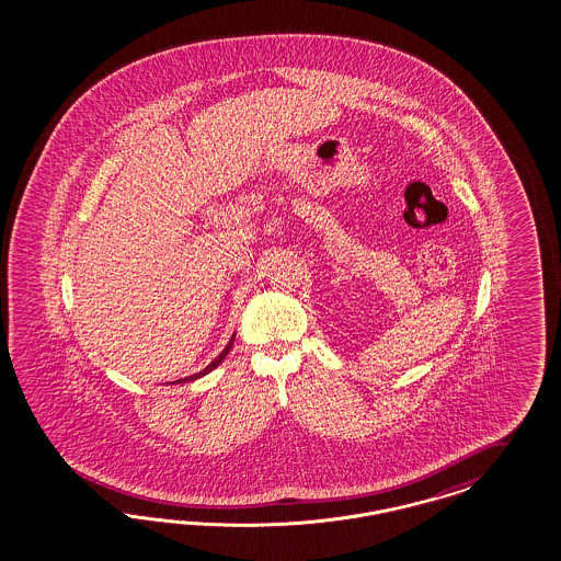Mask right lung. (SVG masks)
I'll return each mask as SVG.
<instances>
[{
  "label": "right lung",
  "instance_id": "add662e5",
  "mask_svg": "<svg viewBox=\"0 0 561 561\" xmlns=\"http://www.w3.org/2000/svg\"><path fill=\"white\" fill-rule=\"evenodd\" d=\"M232 343H234V335H232V340H230V343L224 347V352H221L220 356L216 357L209 366H205L204 370L199 374H193V376H187V378H179V380H174V385L176 382H188V380H197V378H202V376H205L207 373H211L214 368H218L220 366L221 362H224V357L228 356V352H230V347H232Z\"/></svg>",
  "mask_w": 561,
  "mask_h": 561
}]
</instances>
